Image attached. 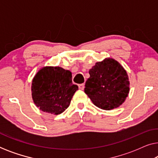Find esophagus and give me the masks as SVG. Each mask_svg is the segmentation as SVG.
<instances>
[{
	"instance_id": "34e87169",
	"label": "esophagus",
	"mask_w": 158,
	"mask_h": 158,
	"mask_svg": "<svg viewBox=\"0 0 158 158\" xmlns=\"http://www.w3.org/2000/svg\"><path fill=\"white\" fill-rule=\"evenodd\" d=\"M78 88L80 90H83L84 88H85V84L82 83V84H79L78 85Z\"/></svg>"
}]
</instances>
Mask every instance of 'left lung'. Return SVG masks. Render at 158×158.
<instances>
[{
    "mask_svg": "<svg viewBox=\"0 0 158 158\" xmlns=\"http://www.w3.org/2000/svg\"><path fill=\"white\" fill-rule=\"evenodd\" d=\"M89 74L84 91L95 106L111 110L124 102L129 92V77L117 61L106 58L96 62Z\"/></svg>",
    "mask_w": 158,
    "mask_h": 158,
    "instance_id": "1",
    "label": "left lung"
}]
</instances>
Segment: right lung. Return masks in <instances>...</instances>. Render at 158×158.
<instances>
[{
	"label": "right lung",
	"instance_id": "obj_1",
	"mask_svg": "<svg viewBox=\"0 0 158 158\" xmlns=\"http://www.w3.org/2000/svg\"><path fill=\"white\" fill-rule=\"evenodd\" d=\"M78 90L73 84L72 73L60 67H44L39 70L31 84L34 103L42 111L60 114L70 105Z\"/></svg>",
	"mask_w": 158,
	"mask_h": 158
}]
</instances>
